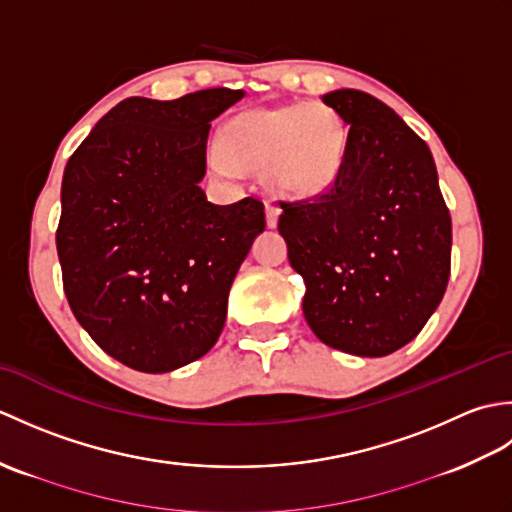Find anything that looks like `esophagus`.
<instances>
[{"instance_id":"1","label":"esophagus","mask_w":512,"mask_h":512,"mask_svg":"<svg viewBox=\"0 0 512 512\" xmlns=\"http://www.w3.org/2000/svg\"><path fill=\"white\" fill-rule=\"evenodd\" d=\"M279 213H281L279 206H277L273 200H266V224H268L270 228H275V226H277Z\"/></svg>"}]
</instances>
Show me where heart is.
<instances>
[{
    "label": "heart",
    "instance_id": "b5f03b06",
    "mask_svg": "<svg viewBox=\"0 0 512 512\" xmlns=\"http://www.w3.org/2000/svg\"><path fill=\"white\" fill-rule=\"evenodd\" d=\"M345 154V127L332 107L290 103L239 114L226 123L209 162L222 173L264 169L273 189L310 198L336 180Z\"/></svg>",
    "mask_w": 512,
    "mask_h": 512
}]
</instances>
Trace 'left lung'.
Instances as JSON below:
<instances>
[{
  "mask_svg": "<svg viewBox=\"0 0 512 512\" xmlns=\"http://www.w3.org/2000/svg\"><path fill=\"white\" fill-rule=\"evenodd\" d=\"M347 132L339 176L308 200L279 202L303 314L347 354L387 356L418 336L451 275V215L427 143L361 90L321 99Z\"/></svg>",
  "mask_w": 512,
  "mask_h": 512,
  "instance_id": "left-lung-1",
  "label": "left lung"
}]
</instances>
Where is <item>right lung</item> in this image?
<instances>
[{
    "label": "right lung",
    "mask_w": 512,
    "mask_h": 512,
    "mask_svg": "<svg viewBox=\"0 0 512 512\" xmlns=\"http://www.w3.org/2000/svg\"><path fill=\"white\" fill-rule=\"evenodd\" d=\"M213 88L176 101L132 96L112 107L70 156L57 253L70 308L123 365L171 372L220 336L228 290L264 204H211L200 189L213 118L242 99Z\"/></svg>",
    "instance_id": "right-lung-1"
}]
</instances>
